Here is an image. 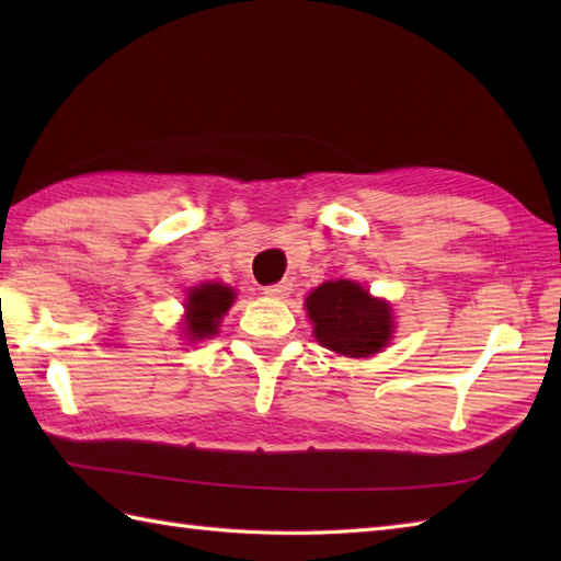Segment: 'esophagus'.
<instances>
[{
	"label": "esophagus",
	"mask_w": 561,
	"mask_h": 561,
	"mask_svg": "<svg viewBox=\"0 0 561 561\" xmlns=\"http://www.w3.org/2000/svg\"><path fill=\"white\" fill-rule=\"evenodd\" d=\"M291 282H277V284H270V287H265L262 291H265L267 296H274V299H287V296L291 294Z\"/></svg>",
	"instance_id": "obj_1"
}]
</instances>
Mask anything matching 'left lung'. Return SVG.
<instances>
[{
	"label": "left lung",
	"mask_w": 561,
	"mask_h": 561,
	"mask_svg": "<svg viewBox=\"0 0 561 561\" xmlns=\"http://www.w3.org/2000/svg\"><path fill=\"white\" fill-rule=\"evenodd\" d=\"M306 311L316 340L344 356H371L392 335L390 306L350 279L320 284L306 299Z\"/></svg>",
	"instance_id": "left-lung-1"
}]
</instances>
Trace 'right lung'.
Returning a JSON list of instances; mask_svg holds the SVG:
<instances>
[{"mask_svg":"<svg viewBox=\"0 0 561 561\" xmlns=\"http://www.w3.org/2000/svg\"><path fill=\"white\" fill-rule=\"evenodd\" d=\"M236 294L231 287L224 284H202V287L190 289L187 294V316H185V330L190 340H205L217 335L221 316L229 311Z\"/></svg>","mask_w":561,"mask_h":561,"instance_id":"1","label":"right lung"}]
</instances>
